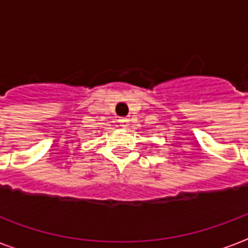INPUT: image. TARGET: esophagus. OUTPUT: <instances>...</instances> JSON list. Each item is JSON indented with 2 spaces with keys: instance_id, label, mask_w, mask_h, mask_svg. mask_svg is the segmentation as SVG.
<instances>
[{
  "instance_id": "34e87169",
  "label": "esophagus",
  "mask_w": 248,
  "mask_h": 248,
  "mask_svg": "<svg viewBox=\"0 0 248 248\" xmlns=\"http://www.w3.org/2000/svg\"><path fill=\"white\" fill-rule=\"evenodd\" d=\"M118 122H120L121 127H124V128H127L128 124H130V120H127V118H120Z\"/></svg>"
}]
</instances>
